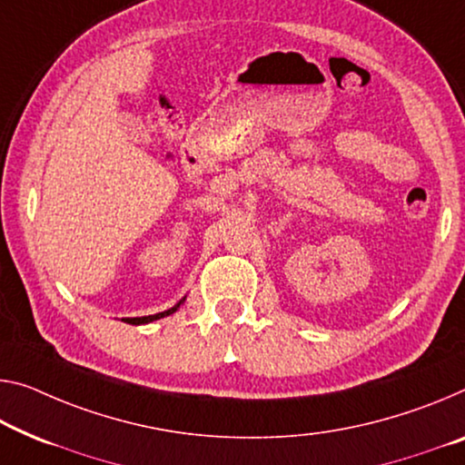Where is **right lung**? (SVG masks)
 Segmentation results:
<instances>
[{
  "instance_id": "obj_1",
  "label": "right lung",
  "mask_w": 465,
  "mask_h": 465,
  "mask_svg": "<svg viewBox=\"0 0 465 465\" xmlns=\"http://www.w3.org/2000/svg\"><path fill=\"white\" fill-rule=\"evenodd\" d=\"M183 303V302H181ZM178 303V305H181ZM178 305H174L173 310H166V312H162V313H155V316H143V318H124V322H128V324H147V322H153V320H160V318H163V316H170V313H174L176 310H178Z\"/></svg>"
}]
</instances>
